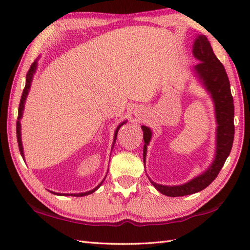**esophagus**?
<instances>
[{
  "mask_svg": "<svg viewBox=\"0 0 250 250\" xmlns=\"http://www.w3.org/2000/svg\"><path fill=\"white\" fill-rule=\"evenodd\" d=\"M142 110H143V109H139L137 111H135V115H137V116H142Z\"/></svg>",
  "mask_w": 250,
  "mask_h": 250,
  "instance_id": "esophagus-1",
  "label": "esophagus"
}]
</instances>
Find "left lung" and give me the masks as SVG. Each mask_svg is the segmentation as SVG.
<instances>
[{"label":"left lung","mask_w":250,"mask_h":250,"mask_svg":"<svg viewBox=\"0 0 250 250\" xmlns=\"http://www.w3.org/2000/svg\"><path fill=\"white\" fill-rule=\"evenodd\" d=\"M193 55L196 59L201 61L194 66V71L202 79L206 89L210 92L215 103L216 119L218 124L216 158L213 164L204 174L182 186L168 187V186L158 185L149 179L158 191H160L164 195L173 196V198L199 192L213 183L224 167L227 158L229 157L233 140H234V104H233V97L231 94L230 82L224 65L215 56L205 35H200L195 40ZM142 129L145 143L144 149H143V158L145 163L147 145L151 139V131L145 125H142Z\"/></svg>","instance_id":"left-lung-1"}]
</instances>
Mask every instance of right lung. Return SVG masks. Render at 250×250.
Returning <instances> with one entry per match:
<instances>
[{"mask_svg":"<svg viewBox=\"0 0 250 250\" xmlns=\"http://www.w3.org/2000/svg\"><path fill=\"white\" fill-rule=\"evenodd\" d=\"M35 70H36V61L33 62L31 64L30 68L28 73H26V78H25V87L23 89L22 91V95H21V99H20V103H19V108H18V120H17V125H16V129H17V141H18V146H19V150H20V153L21 156H22L23 158V150H22V144H21V137H20V118L21 116H22V111H23V107H24V102H25V99H26V95H28V92H29V89H30V86H31V82H32V77H33V74L35 73ZM125 122H122V124L117 128L116 132H115V141H116V137H117V133H118V130L120 126L124 125ZM114 141V142H115ZM24 160V158H23ZM103 183V182H102ZM102 183H101L98 187H95L93 190L91 191H88V192H83V193H76V194H68V195H74V196H83V195H87V194H91L92 192H94L95 190H97L101 185H102ZM55 193V192H52ZM55 194H60V193H55ZM61 195V194H60Z\"/></svg>","mask_w":250,"mask_h":250,"instance_id":"1","label":"right lung"}]
</instances>
